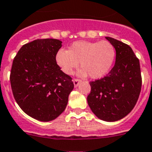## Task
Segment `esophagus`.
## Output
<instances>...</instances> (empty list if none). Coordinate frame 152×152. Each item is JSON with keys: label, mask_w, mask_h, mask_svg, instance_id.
<instances>
[{"label": "esophagus", "mask_w": 152, "mask_h": 152, "mask_svg": "<svg viewBox=\"0 0 152 152\" xmlns=\"http://www.w3.org/2000/svg\"><path fill=\"white\" fill-rule=\"evenodd\" d=\"M80 82H81V80H78V79H74V80H73L74 86H75V87L78 86V85L80 84Z\"/></svg>", "instance_id": "34e87169"}]
</instances>
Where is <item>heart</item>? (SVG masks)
<instances>
[{"label":"heart","instance_id":"obj_1","mask_svg":"<svg viewBox=\"0 0 152 152\" xmlns=\"http://www.w3.org/2000/svg\"><path fill=\"white\" fill-rule=\"evenodd\" d=\"M114 58V47L107 41L75 42L68 51L59 49L56 56L57 65L65 74L71 75L80 62L83 69L79 75L86 76L89 74L92 79H100L106 76L111 69Z\"/></svg>","mask_w":152,"mask_h":152}]
</instances>
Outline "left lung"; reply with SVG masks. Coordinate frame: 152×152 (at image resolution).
Segmentation results:
<instances>
[{
	"mask_svg": "<svg viewBox=\"0 0 152 152\" xmlns=\"http://www.w3.org/2000/svg\"><path fill=\"white\" fill-rule=\"evenodd\" d=\"M116 50L115 65L107 76L90 83L88 105L93 113L105 121H117L134 107L141 89L139 59L125 43L106 37Z\"/></svg>",
	"mask_w": 152,
	"mask_h": 152,
	"instance_id": "1",
	"label": "left lung"
}]
</instances>
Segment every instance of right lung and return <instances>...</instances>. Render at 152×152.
<instances>
[{"instance_id":"obj_1","label":"right lung","mask_w":152,"mask_h":152,"mask_svg":"<svg viewBox=\"0 0 152 152\" xmlns=\"http://www.w3.org/2000/svg\"><path fill=\"white\" fill-rule=\"evenodd\" d=\"M58 39H37L24 45L15 57L10 75L14 97L30 117L50 121L64 111L74 88L72 78L60 69L56 56Z\"/></svg>"}]
</instances>
